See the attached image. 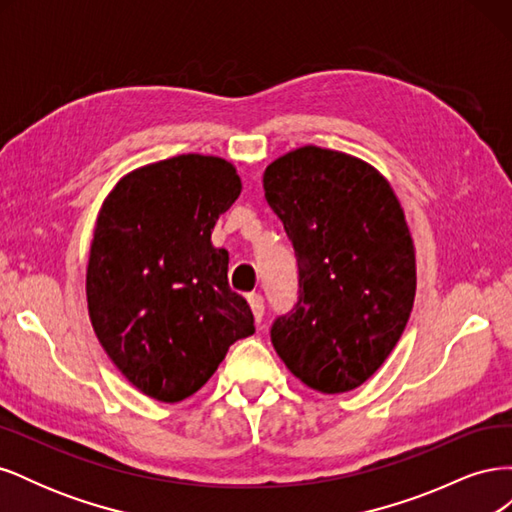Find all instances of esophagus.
Returning <instances> with one entry per match:
<instances>
[{
    "label": "esophagus",
    "mask_w": 512,
    "mask_h": 512,
    "mask_svg": "<svg viewBox=\"0 0 512 512\" xmlns=\"http://www.w3.org/2000/svg\"><path fill=\"white\" fill-rule=\"evenodd\" d=\"M247 303H250V307H252V314H254L256 322H260L262 316H265V299H262L260 294L252 292V294H247Z\"/></svg>",
    "instance_id": "obj_1"
}]
</instances>
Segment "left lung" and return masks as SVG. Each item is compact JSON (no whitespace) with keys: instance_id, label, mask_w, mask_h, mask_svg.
Here are the masks:
<instances>
[{"instance_id":"1","label":"left lung","mask_w":512,"mask_h":512,"mask_svg":"<svg viewBox=\"0 0 512 512\" xmlns=\"http://www.w3.org/2000/svg\"><path fill=\"white\" fill-rule=\"evenodd\" d=\"M262 188L299 262V301L275 320L273 348L309 389L348 393L389 359L412 312L404 209L380 170L316 145L273 160Z\"/></svg>"}]
</instances>
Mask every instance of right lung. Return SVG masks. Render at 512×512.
Returning <instances> with one entry per match:
<instances>
[{
	"instance_id": "right-lung-1",
	"label": "right lung",
	"mask_w": 512,
	"mask_h": 512,
	"mask_svg": "<svg viewBox=\"0 0 512 512\" xmlns=\"http://www.w3.org/2000/svg\"><path fill=\"white\" fill-rule=\"evenodd\" d=\"M241 194L230 162L200 153L132 170L98 213L87 309L108 359L143 395L177 404L203 389L254 333L252 309L228 286V252L211 230Z\"/></svg>"
}]
</instances>
